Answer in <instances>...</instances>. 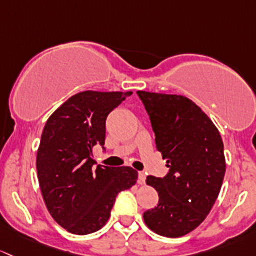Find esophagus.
<instances>
[{
	"label": "esophagus",
	"mask_w": 256,
	"mask_h": 256,
	"mask_svg": "<svg viewBox=\"0 0 256 256\" xmlns=\"http://www.w3.org/2000/svg\"><path fill=\"white\" fill-rule=\"evenodd\" d=\"M146 172H143V171H139V172H138V182L139 184H144V182H146Z\"/></svg>",
	"instance_id": "esophagus-1"
}]
</instances>
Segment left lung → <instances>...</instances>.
I'll return each mask as SVG.
<instances>
[{"label":"left lung","mask_w":256,"mask_h":256,"mask_svg":"<svg viewBox=\"0 0 256 256\" xmlns=\"http://www.w3.org/2000/svg\"><path fill=\"white\" fill-rule=\"evenodd\" d=\"M136 94L168 168L164 178H146L159 202L144 212V222L159 236H182L204 222L220 194L226 174L222 138L206 113L187 97Z\"/></svg>","instance_id":"1"}]
</instances>
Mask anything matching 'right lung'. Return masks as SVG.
Returning a JSON list of instances; mask_svg holds the SVG:
<instances>
[{"mask_svg":"<svg viewBox=\"0 0 256 256\" xmlns=\"http://www.w3.org/2000/svg\"><path fill=\"white\" fill-rule=\"evenodd\" d=\"M130 94L78 92L46 120L36 152L39 186L52 217L70 233L101 229L117 194L136 182L134 168L94 166V146L104 150L107 116Z\"/></svg>","mask_w":256,"mask_h":256,"instance_id":"obj_1","label":"right lung"}]
</instances>
